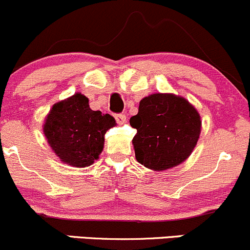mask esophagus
Instances as JSON below:
<instances>
[{
    "instance_id": "esophagus-1",
    "label": "esophagus",
    "mask_w": 250,
    "mask_h": 250,
    "mask_svg": "<svg viewBox=\"0 0 250 250\" xmlns=\"http://www.w3.org/2000/svg\"><path fill=\"white\" fill-rule=\"evenodd\" d=\"M114 118L115 120H117L119 124H124V123L126 122V115L123 114V113H119V114H114Z\"/></svg>"
}]
</instances>
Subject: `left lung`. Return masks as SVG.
<instances>
[{
    "label": "left lung",
    "mask_w": 250,
    "mask_h": 250,
    "mask_svg": "<svg viewBox=\"0 0 250 250\" xmlns=\"http://www.w3.org/2000/svg\"><path fill=\"white\" fill-rule=\"evenodd\" d=\"M130 125L137 130L132 139L136 160L152 170H166L186 161L201 130L200 115L186 99L162 93L142 99Z\"/></svg>",
    "instance_id": "1"
}]
</instances>
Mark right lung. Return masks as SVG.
Returning a JSON list of instances; mask_svg holds the SVG:
<instances>
[{
  "label": "right lung",
  "instance_id": "add662e5",
  "mask_svg": "<svg viewBox=\"0 0 250 250\" xmlns=\"http://www.w3.org/2000/svg\"><path fill=\"white\" fill-rule=\"evenodd\" d=\"M114 125L112 115L93 111L87 96L76 93L53 104L42 130L62 162L82 168L98 160L104 149V133Z\"/></svg>",
  "mask_w": 250,
  "mask_h": 250
}]
</instances>
